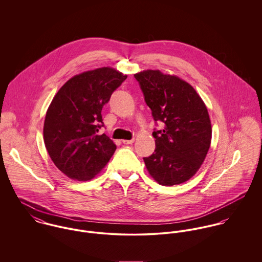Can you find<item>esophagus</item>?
<instances>
[{
    "label": "esophagus",
    "instance_id": "34e87169",
    "mask_svg": "<svg viewBox=\"0 0 262 262\" xmlns=\"http://www.w3.org/2000/svg\"><path fill=\"white\" fill-rule=\"evenodd\" d=\"M123 144H132L134 143V139H131V140H122Z\"/></svg>",
    "mask_w": 262,
    "mask_h": 262
}]
</instances>
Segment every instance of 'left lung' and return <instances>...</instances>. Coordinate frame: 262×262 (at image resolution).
I'll return each mask as SVG.
<instances>
[{"label": "left lung", "mask_w": 262, "mask_h": 262, "mask_svg": "<svg viewBox=\"0 0 262 262\" xmlns=\"http://www.w3.org/2000/svg\"><path fill=\"white\" fill-rule=\"evenodd\" d=\"M134 77L155 123L164 124L152 133L155 150L143 158L146 168L159 185L185 183L199 170L210 148L212 127L207 107L194 89L176 75L145 71Z\"/></svg>", "instance_id": "left-lung-1"}]
</instances>
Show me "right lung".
I'll return each instance as SVG.
<instances>
[{"mask_svg": "<svg viewBox=\"0 0 262 262\" xmlns=\"http://www.w3.org/2000/svg\"><path fill=\"white\" fill-rule=\"evenodd\" d=\"M127 75L102 68L75 75L53 98L44 121L45 147L56 167L75 181H90L112 157L116 145L97 132L102 109Z\"/></svg>", "mask_w": 262, "mask_h": 262, "instance_id": "1", "label": "right lung"}]
</instances>
